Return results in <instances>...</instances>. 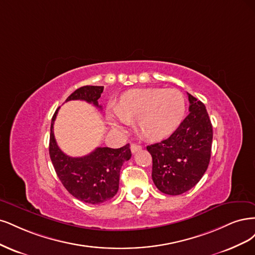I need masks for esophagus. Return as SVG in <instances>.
<instances>
[{
	"instance_id": "1",
	"label": "esophagus",
	"mask_w": 255,
	"mask_h": 255,
	"mask_svg": "<svg viewBox=\"0 0 255 255\" xmlns=\"http://www.w3.org/2000/svg\"><path fill=\"white\" fill-rule=\"evenodd\" d=\"M130 149H131V152L134 153V152H136L138 150H141L142 149V146L141 145H136V144H132V145H131V147H130Z\"/></svg>"
}]
</instances>
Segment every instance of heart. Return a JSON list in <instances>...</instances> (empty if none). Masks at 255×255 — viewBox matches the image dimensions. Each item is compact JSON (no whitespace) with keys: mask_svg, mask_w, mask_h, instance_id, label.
I'll return each mask as SVG.
<instances>
[{"mask_svg":"<svg viewBox=\"0 0 255 255\" xmlns=\"http://www.w3.org/2000/svg\"><path fill=\"white\" fill-rule=\"evenodd\" d=\"M185 113L183 94L176 89L146 88L132 90L107 110V121L114 129L129 126L136 120L137 129L150 139L175 130Z\"/></svg>","mask_w":255,"mask_h":255,"instance_id":"b5f03b06","label":"heart"}]
</instances>
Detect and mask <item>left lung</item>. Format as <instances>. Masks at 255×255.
<instances>
[{
  "mask_svg": "<svg viewBox=\"0 0 255 255\" xmlns=\"http://www.w3.org/2000/svg\"><path fill=\"white\" fill-rule=\"evenodd\" d=\"M190 113L169 137L147 146L152 157L151 177L158 190L181 195L194 187L208 169L213 128L205 106L188 94Z\"/></svg>",
  "mask_w": 255,
  "mask_h": 255,
  "instance_id": "8db88e82",
  "label": "left lung"
}]
</instances>
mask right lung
<instances>
[{"instance_id": "1", "label": "right lung", "mask_w": 255, "mask_h": 255, "mask_svg": "<svg viewBox=\"0 0 255 255\" xmlns=\"http://www.w3.org/2000/svg\"><path fill=\"white\" fill-rule=\"evenodd\" d=\"M104 91L102 86H85L74 91L65 102L86 101L95 107ZM54 113L50 134V157L57 176L67 191L76 199L90 204H100L113 198L119 191L120 171L124 162L131 158L129 144L118 149L97 148L84 157H69L57 145L54 135Z\"/></svg>"}]
</instances>
